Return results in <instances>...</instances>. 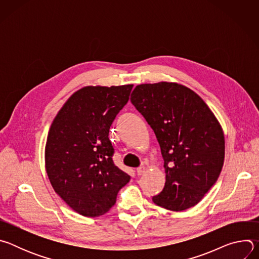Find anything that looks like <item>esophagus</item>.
<instances>
[{"instance_id":"obj_1","label":"esophagus","mask_w":259,"mask_h":259,"mask_svg":"<svg viewBox=\"0 0 259 259\" xmlns=\"http://www.w3.org/2000/svg\"><path fill=\"white\" fill-rule=\"evenodd\" d=\"M145 171H146V168H145L144 166H141V167L137 168V170H136L137 175H141V174H143Z\"/></svg>"}]
</instances>
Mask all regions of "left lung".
I'll use <instances>...</instances> for the list:
<instances>
[{"label": "left lung", "mask_w": 259, "mask_h": 259, "mask_svg": "<svg viewBox=\"0 0 259 259\" xmlns=\"http://www.w3.org/2000/svg\"><path fill=\"white\" fill-rule=\"evenodd\" d=\"M131 102L154 130L166 182L155 204L171 211L197 205L216 182L225 162V134L206 102L175 82L140 84Z\"/></svg>", "instance_id": "left-lung-1"}]
</instances>
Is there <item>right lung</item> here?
I'll return each instance as SVG.
<instances>
[{
    "mask_svg": "<svg viewBox=\"0 0 259 259\" xmlns=\"http://www.w3.org/2000/svg\"><path fill=\"white\" fill-rule=\"evenodd\" d=\"M132 84L86 86L55 116L45 145V168L55 193L77 213L98 217L112 208L130 176L113 162L110 125Z\"/></svg>",
    "mask_w": 259,
    "mask_h": 259,
    "instance_id": "obj_1",
    "label": "right lung"
}]
</instances>
